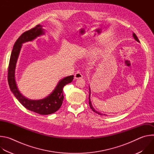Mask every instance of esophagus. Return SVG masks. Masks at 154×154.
I'll use <instances>...</instances> for the list:
<instances>
[{
	"label": "esophagus",
	"mask_w": 154,
	"mask_h": 154,
	"mask_svg": "<svg viewBox=\"0 0 154 154\" xmlns=\"http://www.w3.org/2000/svg\"><path fill=\"white\" fill-rule=\"evenodd\" d=\"M83 77V75L80 72H77L74 74V79H82Z\"/></svg>",
	"instance_id": "obj_1"
}]
</instances>
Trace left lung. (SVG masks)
Instances as JSON below:
<instances>
[{
	"mask_svg": "<svg viewBox=\"0 0 154 154\" xmlns=\"http://www.w3.org/2000/svg\"><path fill=\"white\" fill-rule=\"evenodd\" d=\"M133 36H134V39L137 41H138V42H140V41H139V39H138V37L137 36V35L134 33H133ZM89 90H90V94H89V104H90V106L91 107V109L93 111V112H94L95 113H97V114H99V115H101L102 114L100 113H99V112H97L96 109L94 108V107L93 106V105H92V103H91V100H90V94H91V90H90V87L89 86Z\"/></svg>",
	"mask_w": 154,
	"mask_h": 154,
	"instance_id": "obj_1",
	"label": "left lung"
}]
</instances>
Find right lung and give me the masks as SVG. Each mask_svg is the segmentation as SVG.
I'll return each instance as SVG.
<instances>
[{"instance_id":"right-lung-1","label":"right lung","mask_w":154,"mask_h":154,"mask_svg":"<svg viewBox=\"0 0 154 154\" xmlns=\"http://www.w3.org/2000/svg\"><path fill=\"white\" fill-rule=\"evenodd\" d=\"M45 30L42 26L37 25L22 34L15 42L10 59L8 71V82L10 88L19 102L29 110L32 111L39 115H47L55 113L60 108L64 99L63 89V87L71 83L74 75L65 77L60 80L54 91L45 98L39 100H31L24 97L19 91L17 86L15 79V70L17 61L22 48V45L26 42L32 41L37 37L45 35Z\"/></svg>"}]
</instances>
